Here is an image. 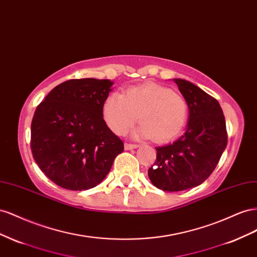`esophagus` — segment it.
Masks as SVG:
<instances>
[{"mask_svg": "<svg viewBox=\"0 0 257 257\" xmlns=\"http://www.w3.org/2000/svg\"><path fill=\"white\" fill-rule=\"evenodd\" d=\"M139 148L138 144H133V143H124V150H134V149H137Z\"/></svg>", "mask_w": 257, "mask_h": 257, "instance_id": "obj_1", "label": "esophagus"}]
</instances>
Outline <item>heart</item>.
<instances>
[{"label":"heart","instance_id":"b5f03b06","mask_svg":"<svg viewBox=\"0 0 257 257\" xmlns=\"http://www.w3.org/2000/svg\"><path fill=\"white\" fill-rule=\"evenodd\" d=\"M103 116L116 135H126L139 120L137 136L164 142L177 138L184 129L188 105L184 97L156 83L130 87L123 94L112 93L105 99Z\"/></svg>","mask_w":257,"mask_h":257}]
</instances>
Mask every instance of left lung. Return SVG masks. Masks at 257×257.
<instances>
[{"mask_svg": "<svg viewBox=\"0 0 257 257\" xmlns=\"http://www.w3.org/2000/svg\"><path fill=\"white\" fill-rule=\"evenodd\" d=\"M186 100L189 115L185 134L171 144L156 148L149 178L165 192L200 185L214 171L227 145L225 117L218 101L185 79L174 78Z\"/></svg>", "mask_w": 257, "mask_h": 257, "instance_id": "8db88e82", "label": "left lung"}]
</instances>
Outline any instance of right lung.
Masks as SVG:
<instances>
[{
  "label": "right lung",
  "mask_w": 257,
  "mask_h": 257,
  "mask_svg": "<svg viewBox=\"0 0 257 257\" xmlns=\"http://www.w3.org/2000/svg\"><path fill=\"white\" fill-rule=\"evenodd\" d=\"M109 79H70L56 86L35 109L31 151L40 169L71 190L97 186L123 143L103 119Z\"/></svg>",
  "instance_id": "right-lung-1"
}]
</instances>
